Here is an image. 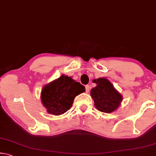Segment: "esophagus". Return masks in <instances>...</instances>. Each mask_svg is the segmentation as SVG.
Segmentation results:
<instances>
[{
    "instance_id": "esophagus-1",
    "label": "esophagus",
    "mask_w": 156,
    "mask_h": 156,
    "mask_svg": "<svg viewBox=\"0 0 156 156\" xmlns=\"http://www.w3.org/2000/svg\"><path fill=\"white\" fill-rule=\"evenodd\" d=\"M85 89H86L87 93H88V92L89 91V85H86L85 86Z\"/></svg>"
}]
</instances>
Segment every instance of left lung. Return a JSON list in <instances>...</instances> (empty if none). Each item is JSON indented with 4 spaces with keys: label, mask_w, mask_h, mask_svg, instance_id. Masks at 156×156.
I'll list each match as a JSON object with an SVG mask.
<instances>
[{
    "label": "left lung",
    "mask_w": 156,
    "mask_h": 156,
    "mask_svg": "<svg viewBox=\"0 0 156 156\" xmlns=\"http://www.w3.org/2000/svg\"><path fill=\"white\" fill-rule=\"evenodd\" d=\"M93 83L97 85L91 89V96L96 109L104 113H112L117 109L122 101V96L111 82L100 78L94 79Z\"/></svg>",
    "instance_id": "obj_1"
}]
</instances>
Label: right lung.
Listing matches in <instances>:
<instances>
[{"label":"right lung","instance_id":"obj_1","mask_svg":"<svg viewBox=\"0 0 156 156\" xmlns=\"http://www.w3.org/2000/svg\"><path fill=\"white\" fill-rule=\"evenodd\" d=\"M84 91L85 87L80 83L62 75L43 87L41 98L47 112L58 115L70 109L75 97Z\"/></svg>","mask_w":156,"mask_h":156}]
</instances>
